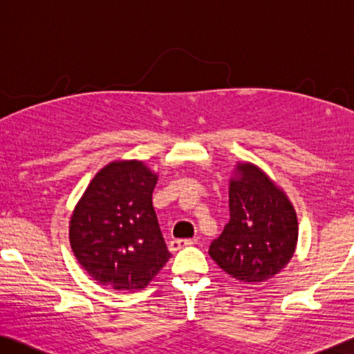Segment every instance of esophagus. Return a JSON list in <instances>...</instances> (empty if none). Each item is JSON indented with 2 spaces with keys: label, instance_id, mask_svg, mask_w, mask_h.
I'll use <instances>...</instances> for the list:
<instances>
[{
  "label": "esophagus",
  "instance_id": "1",
  "mask_svg": "<svg viewBox=\"0 0 354 354\" xmlns=\"http://www.w3.org/2000/svg\"><path fill=\"white\" fill-rule=\"evenodd\" d=\"M192 244H194L192 239H173L170 241V244H168V249H170V252H178L179 249L187 248V245H192Z\"/></svg>",
  "mask_w": 354,
  "mask_h": 354
}]
</instances>
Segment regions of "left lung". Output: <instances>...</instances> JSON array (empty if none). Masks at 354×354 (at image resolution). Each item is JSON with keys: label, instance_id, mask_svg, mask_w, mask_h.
I'll use <instances>...</instances> for the list:
<instances>
[{"label": "left lung", "instance_id": "left-lung-1", "mask_svg": "<svg viewBox=\"0 0 354 354\" xmlns=\"http://www.w3.org/2000/svg\"><path fill=\"white\" fill-rule=\"evenodd\" d=\"M230 221L209 245L218 268L241 282H265L288 265L298 218L287 195L257 165L243 162L230 179Z\"/></svg>", "mask_w": 354, "mask_h": 354}]
</instances>
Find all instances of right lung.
Masks as SVG:
<instances>
[{
  "label": "right lung",
  "mask_w": 354,
  "mask_h": 354,
  "mask_svg": "<svg viewBox=\"0 0 354 354\" xmlns=\"http://www.w3.org/2000/svg\"><path fill=\"white\" fill-rule=\"evenodd\" d=\"M156 183L142 160H115L93 178L75 206L71 248L104 287L142 290L171 257L153 206Z\"/></svg>",
  "instance_id": "right-lung-1"
}]
</instances>
